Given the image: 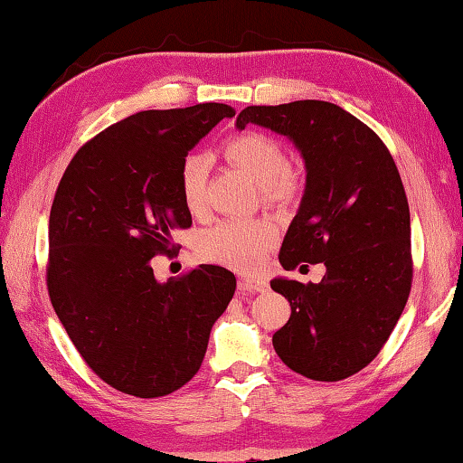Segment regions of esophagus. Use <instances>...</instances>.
<instances>
[{
    "instance_id": "obj_1",
    "label": "esophagus",
    "mask_w": 463,
    "mask_h": 463,
    "mask_svg": "<svg viewBox=\"0 0 463 463\" xmlns=\"http://www.w3.org/2000/svg\"><path fill=\"white\" fill-rule=\"evenodd\" d=\"M239 289L242 294H255V292H265L268 289V281L261 276H242L239 279Z\"/></svg>"
}]
</instances>
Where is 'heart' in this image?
Masks as SVG:
<instances>
[{
    "mask_svg": "<svg viewBox=\"0 0 463 463\" xmlns=\"http://www.w3.org/2000/svg\"><path fill=\"white\" fill-rule=\"evenodd\" d=\"M232 165L263 187L271 200H288L298 190V179L288 171L286 153L278 140L261 132H245L231 138L224 148ZM208 161L202 155H187L179 167V190L185 208L200 213L203 208ZM273 242V229L265 221H222L203 234L202 250L210 261L229 268L249 269L261 261Z\"/></svg>",
    "mask_w": 463,
    "mask_h": 463,
    "instance_id": "heart-1",
    "label": "heart"
}]
</instances>
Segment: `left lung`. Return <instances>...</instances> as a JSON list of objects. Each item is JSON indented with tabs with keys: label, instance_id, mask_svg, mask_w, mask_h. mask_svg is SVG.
I'll return each mask as SVG.
<instances>
[{
	"label": "left lung",
	"instance_id": "left-lung-1",
	"mask_svg": "<svg viewBox=\"0 0 463 463\" xmlns=\"http://www.w3.org/2000/svg\"><path fill=\"white\" fill-rule=\"evenodd\" d=\"M247 124L286 137L307 169L279 263L326 268L320 284L271 279L292 307L273 349L304 378L345 380L380 354L409 300L411 213L401 174L378 135L331 101L249 106L234 127Z\"/></svg>",
	"mask_w": 463,
	"mask_h": 463
}]
</instances>
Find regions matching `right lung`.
Returning <instances> with one entry per match:
<instances>
[{
  "mask_svg": "<svg viewBox=\"0 0 463 463\" xmlns=\"http://www.w3.org/2000/svg\"><path fill=\"white\" fill-rule=\"evenodd\" d=\"M231 116L226 104L132 114L77 151L54 194L51 302L88 365L124 394L156 398L185 386L232 300L237 279L218 265L167 281L151 268L174 247L171 231L192 224L179 167Z\"/></svg>",
  "mask_w": 463,
  "mask_h": 463,
  "instance_id": "right-lung-1",
  "label": "right lung"
}]
</instances>
